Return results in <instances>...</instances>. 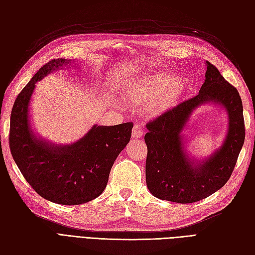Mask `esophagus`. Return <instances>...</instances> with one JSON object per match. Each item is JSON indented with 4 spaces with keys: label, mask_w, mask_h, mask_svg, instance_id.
Masks as SVG:
<instances>
[{
    "label": "esophagus",
    "mask_w": 255,
    "mask_h": 255,
    "mask_svg": "<svg viewBox=\"0 0 255 255\" xmlns=\"http://www.w3.org/2000/svg\"><path fill=\"white\" fill-rule=\"evenodd\" d=\"M143 130L140 128L139 125H135L133 128V132H132V137L134 139H138V138H140L143 136Z\"/></svg>",
    "instance_id": "obj_1"
}]
</instances>
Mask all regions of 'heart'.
<instances>
[{"mask_svg":"<svg viewBox=\"0 0 255 255\" xmlns=\"http://www.w3.org/2000/svg\"><path fill=\"white\" fill-rule=\"evenodd\" d=\"M186 90V83L174 74L156 72L135 82L126 99L139 106L149 105L152 113H160L174 105Z\"/></svg>","mask_w":255,"mask_h":255,"instance_id":"obj_1","label":"heart"}]
</instances>
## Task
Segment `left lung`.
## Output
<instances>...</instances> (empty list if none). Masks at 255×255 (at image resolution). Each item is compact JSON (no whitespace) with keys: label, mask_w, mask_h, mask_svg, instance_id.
<instances>
[{"label":"left lung","mask_w":255,"mask_h":255,"mask_svg":"<svg viewBox=\"0 0 255 255\" xmlns=\"http://www.w3.org/2000/svg\"><path fill=\"white\" fill-rule=\"evenodd\" d=\"M205 81L199 94L146 123L148 148L145 182L151 194L176 203H194L219 190L232 174L245 141L243 102L237 89L206 61ZM214 102L226 109L228 134L223 145L201 163L184 151L180 133L198 106Z\"/></svg>","instance_id":"obj_1"}]
</instances>
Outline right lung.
<instances>
[{"label":"right lung","instance_id":"1","mask_svg":"<svg viewBox=\"0 0 255 255\" xmlns=\"http://www.w3.org/2000/svg\"><path fill=\"white\" fill-rule=\"evenodd\" d=\"M69 63L65 58L52 59L22 89L12 106L8 141L22 175L38 195L54 203L79 205L105 189L116 158L130 139L133 123L96 125L80 140L67 145L36 137L28 118L35 84Z\"/></svg>","mask_w":255,"mask_h":255}]
</instances>
